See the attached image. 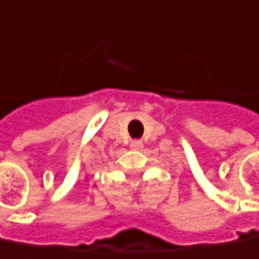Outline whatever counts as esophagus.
<instances>
[{
  "label": "esophagus",
  "mask_w": 259,
  "mask_h": 259,
  "mask_svg": "<svg viewBox=\"0 0 259 259\" xmlns=\"http://www.w3.org/2000/svg\"><path fill=\"white\" fill-rule=\"evenodd\" d=\"M131 147H133V149H136V150H140V149H143V142H140V140H134V142H131Z\"/></svg>",
  "instance_id": "obj_1"
}]
</instances>
